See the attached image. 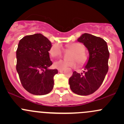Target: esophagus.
I'll return each instance as SVG.
<instances>
[{"instance_id": "1", "label": "esophagus", "mask_w": 124, "mask_h": 124, "mask_svg": "<svg viewBox=\"0 0 124 124\" xmlns=\"http://www.w3.org/2000/svg\"><path fill=\"white\" fill-rule=\"evenodd\" d=\"M64 71V70L63 69H58V71L59 72H63V71Z\"/></svg>"}]
</instances>
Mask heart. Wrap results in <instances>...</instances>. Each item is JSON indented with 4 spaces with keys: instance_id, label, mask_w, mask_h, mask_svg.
Instances as JSON below:
<instances>
[{
    "instance_id": "obj_1",
    "label": "heart",
    "mask_w": 124,
    "mask_h": 124,
    "mask_svg": "<svg viewBox=\"0 0 124 124\" xmlns=\"http://www.w3.org/2000/svg\"><path fill=\"white\" fill-rule=\"evenodd\" d=\"M67 47L74 52L71 56L72 60L61 59L54 63L55 68L57 69H66L68 67H77V63L76 60L79 64H83L86 61V56L85 54V47L83 44L78 42L72 43L67 46ZM62 49L59 44H55L52 46L49 50V54L52 57H57L61 56ZM74 59H75L74 60Z\"/></svg>"
}]
</instances>
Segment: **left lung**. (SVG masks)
Listing matches in <instances>:
<instances>
[{"instance_id": "1", "label": "left lung", "mask_w": 124, "mask_h": 124, "mask_svg": "<svg viewBox=\"0 0 124 124\" xmlns=\"http://www.w3.org/2000/svg\"><path fill=\"white\" fill-rule=\"evenodd\" d=\"M89 52V59L83 73L74 71L69 79L71 91L79 95H88L101 85L108 72L109 52L107 42L100 37L83 33L77 39Z\"/></svg>"}]
</instances>
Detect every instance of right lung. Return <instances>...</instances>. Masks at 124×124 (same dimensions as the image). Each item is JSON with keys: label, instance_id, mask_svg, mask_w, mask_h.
<instances>
[{"label": "right lung", "instance_id": "1", "mask_svg": "<svg viewBox=\"0 0 124 124\" xmlns=\"http://www.w3.org/2000/svg\"><path fill=\"white\" fill-rule=\"evenodd\" d=\"M52 46L41 33L27 35L19 41L16 70L22 86L32 94L43 95L53 89L58 71L48 68L52 65L48 53Z\"/></svg>", "mask_w": 124, "mask_h": 124}]
</instances>
